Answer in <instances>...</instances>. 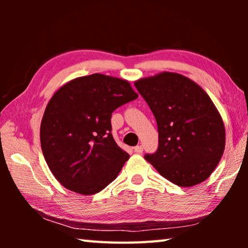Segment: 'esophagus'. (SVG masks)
Returning a JSON list of instances; mask_svg holds the SVG:
<instances>
[{
	"instance_id": "esophagus-1",
	"label": "esophagus",
	"mask_w": 248,
	"mask_h": 248,
	"mask_svg": "<svg viewBox=\"0 0 248 248\" xmlns=\"http://www.w3.org/2000/svg\"><path fill=\"white\" fill-rule=\"evenodd\" d=\"M133 150H134V152L136 153H142V151H143V146L142 145H137V146H134L133 148Z\"/></svg>"
}]
</instances>
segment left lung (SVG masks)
I'll return each mask as SVG.
<instances>
[{"label":"left lung","mask_w":248,"mask_h":248,"mask_svg":"<svg viewBox=\"0 0 248 248\" xmlns=\"http://www.w3.org/2000/svg\"><path fill=\"white\" fill-rule=\"evenodd\" d=\"M134 86L157 124V150L144 158L180 187L207 179L225 146L223 121L208 94L191 79L170 72L139 79Z\"/></svg>","instance_id":"left-lung-1"}]
</instances>
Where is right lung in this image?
<instances>
[{"mask_svg":"<svg viewBox=\"0 0 248 248\" xmlns=\"http://www.w3.org/2000/svg\"><path fill=\"white\" fill-rule=\"evenodd\" d=\"M138 98L130 84L95 73L57 91L40 125V143L54 177L68 189L94 195L114 182L129 154L114 140L111 114Z\"/></svg>","mask_w":248,"mask_h":248,"instance_id":"1","label":"right lung"}]
</instances>
